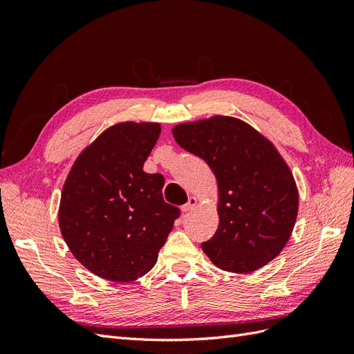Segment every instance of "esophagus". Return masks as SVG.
Masks as SVG:
<instances>
[{
  "label": "esophagus",
  "mask_w": 354,
  "mask_h": 354,
  "mask_svg": "<svg viewBox=\"0 0 354 354\" xmlns=\"http://www.w3.org/2000/svg\"><path fill=\"white\" fill-rule=\"evenodd\" d=\"M196 205H198V199L192 196V198H189V202L186 203V205L181 207V211H183V212H190V211L195 209Z\"/></svg>",
  "instance_id": "34e87169"
}]
</instances>
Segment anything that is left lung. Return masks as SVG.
Masks as SVG:
<instances>
[{"label":"left lung","instance_id":"1","mask_svg":"<svg viewBox=\"0 0 354 354\" xmlns=\"http://www.w3.org/2000/svg\"><path fill=\"white\" fill-rule=\"evenodd\" d=\"M173 136L217 178L218 229L201 245L208 259L232 273H251L276 259L294 229L298 190L273 143L223 115L178 124Z\"/></svg>","mask_w":354,"mask_h":354}]
</instances>
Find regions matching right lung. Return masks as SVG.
<instances>
[{
	"label": "right lung",
	"mask_w": 354,
	"mask_h": 354,
	"mask_svg": "<svg viewBox=\"0 0 354 354\" xmlns=\"http://www.w3.org/2000/svg\"><path fill=\"white\" fill-rule=\"evenodd\" d=\"M159 134L158 122L109 127L80 153L63 185L62 236L75 259L106 281L145 276L180 216L164 201V177L143 171Z\"/></svg>",
	"instance_id": "right-lung-1"
}]
</instances>
